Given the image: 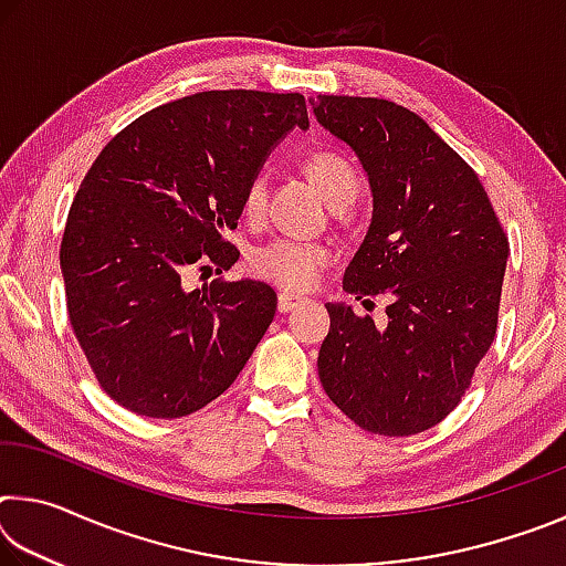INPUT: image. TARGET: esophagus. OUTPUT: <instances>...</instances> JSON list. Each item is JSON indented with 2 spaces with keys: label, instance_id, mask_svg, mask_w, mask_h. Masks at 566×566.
Instances as JSON below:
<instances>
[{
  "label": "esophagus",
  "instance_id": "34e87169",
  "mask_svg": "<svg viewBox=\"0 0 566 566\" xmlns=\"http://www.w3.org/2000/svg\"><path fill=\"white\" fill-rule=\"evenodd\" d=\"M304 300L300 294H290V292H282L280 296H276V310H280L282 314H286V312H292V310H296V306H300Z\"/></svg>",
  "mask_w": 566,
  "mask_h": 566
}]
</instances>
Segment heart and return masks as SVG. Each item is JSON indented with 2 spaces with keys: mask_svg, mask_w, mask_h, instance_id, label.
<instances>
[{
  "mask_svg": "<svg viewBox=\"0 0 566 566\" xmlns=\"http://www.w3.org/2000/svg\"><path fill=\"white\" fill-rule=\"evenodd\" d=\"M306 175L327 199L329 207L342 202H354L359 195V179L347 161L329 151H317L306 159ZM266 205V177L256 175L244 191V212L249 217L262 214ZM329 262V249L317 242H302V239H274L270 244L256 247L249 256V266L256 276L272 282L282 290L300 292L312 286L322 266Z\"/></svg>",
  "mask_w": 566,
  "mask_h": 566,
  "instance_id": "obj_1",
  "label": "heart"
}]
</instances>
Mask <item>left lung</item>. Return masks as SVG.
I'll return each mask as SVG.
<instances>
[{"label": "left lung", "instance_id": "8db88e82", "mask_svg": "<svg viewBox=\"0 0 566 566\" xmlns=\"http://www.w3.org/2000/svg\"><path fill=\"white\" fill-rule=\"evenodd\" d=\"M310 102L357 155L375 207L344 292L389 300L387 327L327 304L322 387L371 434L424 432L459 405L492 347L510 242L474 169L419 114L375 97Z\"/></svg>", "mask_w": 566, "mask_h": 566}]
</instances>
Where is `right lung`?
Listing matches in <instances>:
<instances>
[{"label": "right lung", "mask_w": 566, "mask_h": 566, "mask_svg": "<svg viewBox=\"0 0 566 566\" xmlns=\"http://www.w3.org/2000/svg\"><path fill=\"white\" fill-rule=\"evenodd\" d=\"M292 129H310L302 94H189L122 129L80 185L60 249L66 310L102 389L134 415L207 407L272 324L270 284L214 280L187 292L181 280L239 260L224 232Z\"/></svg>", "instance_id": "add662e5"}]
</instances>
